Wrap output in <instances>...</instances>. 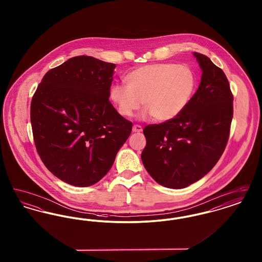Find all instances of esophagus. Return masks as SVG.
I'll return each instance as SVG.
<instances>
[{"label":"esophagus","mask_w":262,"mask_h":262,"mask_svg":"<svg viewBox=\"0 0 262 262\" xmlns=\"http://www.w3.org/2000/svg\"><path fill=\"white\" fill-rule=\"evenodd\" d=\"M133 132L134 133H140L142 132V126L139 125H135L133 126Z\"/></svg>","instance_id":"34e87169"}]
</instances>
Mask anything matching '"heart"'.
<instances>
[{
    "label": "heart",
    "mask_w": 262,
    "mask_h": 262,
    "mask_svg": "<svg viewBox=\"0 0 262 262\" xmlns=\"http://www.w3.org/2000/svg\"><path fill=\"white\" fill-rule=\"evenodd\" d=\"M126 85L113 84L109 96L118 113L129 118L143 103L155 121L167 122L184 111L195 88V76L185 64H147L125 76Z\"/></svg>",
    "instance_id": "b5f03b06"
}]
</instances>
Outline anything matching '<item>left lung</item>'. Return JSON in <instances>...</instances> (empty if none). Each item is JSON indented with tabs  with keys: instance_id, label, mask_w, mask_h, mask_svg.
<instances>
[{
	"instance_id": "8db88e82",
	"label": "left lung",
	"mask_w": 262,
	"mask_h": 262,
	"mask_svg": "<svg viewBox=\"0 0 262 262\" xmlns=\"http://www.w3.org/2000/svg\"><path fill=\"white\" fill-rule=\"evenodd\" d=\"M202 70L199 89L176 118L143 128L141 160L161 186L184 188L218 162L230 137L233 93L224 72L203 54L193 53Z\"/></svg>"
}]
</instances>
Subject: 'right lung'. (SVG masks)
I'll return each instance as SVG.
<instances>
[{"mask_svg":"<svg viewBox=\"0 0 262 262\" xmlns=\"http://www.w3.org/2000/svg\"><path fill=\"white\" fill-rule=\"evenodd\" d=\"M116 64L77 56L43 76L30 105L38 154L51 173L89 187L109 172L133 123L109 100Z\"/></svg>","mask_w":262,"mask_h":262,"instance_id":"add662e5","label":"right lung"}]
</instances>
